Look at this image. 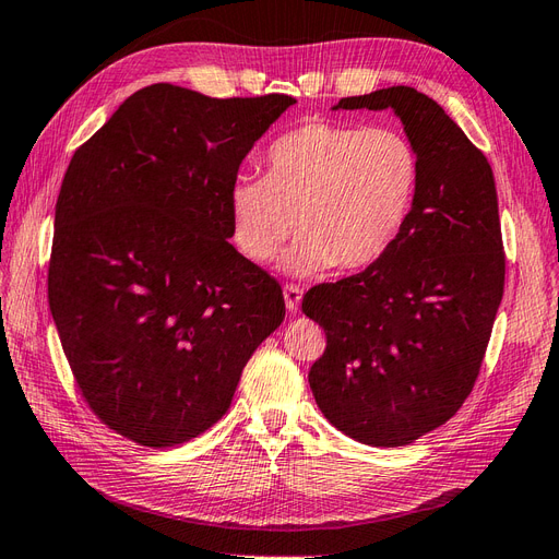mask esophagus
Here are the masks:
<instances>
[{"mask_svg":"<svg viewBox=\"0 0 559 559\" xmlns=\"http://www.w3.org/2000/svg\"><path fill=\"white\" fill-rule=\"evenodd\" d=\"M300 300H304V292L298 289L296 284H284V304H286V310L289 312H296Z\"/></svg>","mask_w":559,"mask_h":559,"instance_id":"1","label":"esophagus"}]
</instances>
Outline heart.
<instances>
[{"mask_svg": "<svg viewBox=\"0 0 559 559\" xmlns=\"http://www.w3.org/2000/svg\"><path fill=\"white\" fill-rule=\"evenodd\" d=\"M418 186L420 155L404 131L312 119L267 147L265 178L230 186L233 242L267 263L296 225L304 237L284 253V273L365 270L400 239Z\"/></svg>", "mask_w": 559, "mask_h": 559, "instance_id": "obj_1", "label": "heart"}]
</instances>
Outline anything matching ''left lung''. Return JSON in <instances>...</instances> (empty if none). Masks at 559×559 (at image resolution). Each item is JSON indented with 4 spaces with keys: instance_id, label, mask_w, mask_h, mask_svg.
I'll use <instances>...</instances> for the list:
<instances>
[{
    "instance_id": "left-lung-1",
    "label": "left lung",
    "mask_w": 559,
    "mask_h": 559,
    "mask_svg": "<svg viewBox=\"0 0 559 559\" xmlns=\"http://www.w3.org/2000/svg\"><path fill=\"white\" fill-rule=\"evenodd\" d=\"M331 110L395 112L418 147L420 186L379 263L304 296L326 334L308 381L331 426L361 444L404 447L461 409L485 359L506 282L496 183L454 119L412 86Z\"/></svg>"
}]
</instances>
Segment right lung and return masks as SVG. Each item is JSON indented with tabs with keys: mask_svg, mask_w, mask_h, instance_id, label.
Listing matches in <instances>:
<instances>
[{
	"mask_svg": "<svg viewBox=\"0 0 559 559\" xmlns=\"http://www.w3.org/2000/svg\"><path fill=\"white\" fill-rule=\"evenodd\" d=\"M294 103L153 84L70 159L49 308L84 400L127 440L159 449L209 430L284 320L280 284L230 245L228 192Z\"/></svg>",
	"mask_w": 559,
	"mask_h": 559,
	"instance_id": "add662e5",
	"label": "right lung"
}]
</instances>
